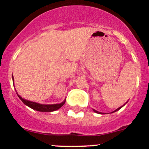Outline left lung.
Instances as JSON below:
<instances>
[{
	"label": "left lung",
	"instance_id": "8db88e82",
	"mask_svg": "<svg viewBox=\"0 0 149 149\" xmlns=\"http://www.w3.org/2000/svg\"><path fill=\"white\" fill-rule=\"evenodd\" d=\"M120 109H121V107H119V108H118V109H116V110H115V111H113V112H116V111H118ZM94 111H95V112H96V113H100V112L97 111H95V110H94Z\"/></svg>",
	"mask_w": 149,
	"mask_h": 149
}]
</instances>
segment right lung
Instances as JSON below:
<instances>
[{
  "label": "right lung",
  "mask_w": 149,
  "mask_h": 149,
  "mask_svg": "<svg viewBox=\"0 0 149 149\" xmlns=\"http://www.w3.org/2000/svg\"><path fill=\"white\" fill-rule=\"evenodd\" d=\"M13 80H14V78L13 76ZM19 98L21 100L23 103L26 104V106L29 107L31 109H34V110L38 111H41V112H51V111H54L57 110V109H60V108L64 105L65 103V100L61 104H40L36 103V102H31V101H28L22 98L19 95H18Z\"/></svg>",
  "instance_id": "obj_1"
}]
</instances>
